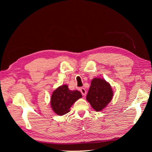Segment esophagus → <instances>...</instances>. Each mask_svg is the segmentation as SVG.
<instances>
[{"label": "esophagus", "instance_id": "esophagus-1", "mask_svg": "<svg viewBox=\"0 0 152 152\" xmlns=\"http://www.w3.org/2000/svg\"><path fill=\"white\" fill-rule=\"evenodd\" d=\"M80 92H81L82 94L83 95V96H85V95L86 94V89L84 88V87H81V88L80 89Z\"/></svg>", "mask_w": 152, "mask_h": 152}]
</instances>
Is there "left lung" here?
I'll use <instances>...</instances> for the list:
<instances>
[{"label": "left lung", "instance_id": "left-lung-1", "mask_svg": "<svg viewBox=\"0 0 152 152\" xmlns=\"http://www.w3.org/2000/svg\"><path fill=\"white\" fill-rule=\"evenodd\" d=\"M112 97L113 91L109 83L99 78H94L91 81L86 99L96 112L105 108Z\"/></svg>", "mask_w": 152, "mask_h": 152}]
</instances>
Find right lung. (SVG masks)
Wrapping results in <instances>:
<instances>
[{
    "instance_id": "1",
    "label": "right lung",
    "mask_w": 152,
    "mask_h": 152,
    "mask_svg": "<svg viewBox=\"0 0 152 152\" xmlns=\"http://www.w3.org/2000/svg\"><path fill=\"white\" fill-rule=\"evenodd\" d=\"M81 97L80 91H70L66 85H63L53 92L50 104L55 113L59 115H63L70 112L72 104Z\"/></svg>"
}]
</instances>
